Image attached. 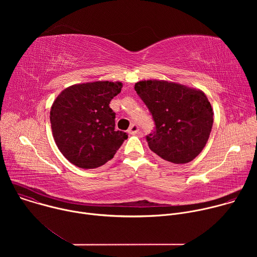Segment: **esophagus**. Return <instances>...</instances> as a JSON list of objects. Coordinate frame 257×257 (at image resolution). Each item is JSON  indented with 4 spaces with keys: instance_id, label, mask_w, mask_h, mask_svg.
<instances>
[{
    "instance_id": "esophagus-1",
    "label": "esophagus",
    "mask_w": 257,
    "mask_h": 257,
    "mask_svg": "<svg viewBox=\"0 0 257 257\" xmlns=\"http://www.w3.org/2000/svg\"><path fill=\"white\" fill-rule=\"evenodd\" d=\"M138 131H139V127H138L137 124H132V125L130 126V128L128 129V132H129L130 134H132V135L136 134Z\"/></svg>"
}]
</instances>
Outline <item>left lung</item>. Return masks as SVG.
<instances>
[{"mask_svg": "<svg viewBox=\"0 0 257 257\" xmlns=\"http://www.w3.org/2000/svg\"><path fill=\"white\" fill-rule=\"evenodd\" d=\"M134 88L156 125L146 135L151 151L173 164L194 160L205 146L213 123L206 95L198 89L160 80L139 81Z\"/></svg>", "mask_w": 257, "mask_h": 257, "instance_id": "obj_1", "label": "left lung"}]
</instances>
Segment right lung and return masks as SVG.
I'll use <instances>...</instances> for the list:
<instances>
[{"instance_id": "add662e5", "label": "right lung", "mask_w": 257, "mask_h": 257, "mask_svg": "<svg viewBox=\"0 0 257 257\" xmlns=\"http://www.w3.org/2000/svg\"><path fill=\"white\" fill-rule=\"evenodd\" d=\"M121 82L96 81L64 89L51 108L55 142L63 156L81 169H95L112 160L128 134L115 131L116 113L109 102Z\"/></svg>"}]
</instances>
